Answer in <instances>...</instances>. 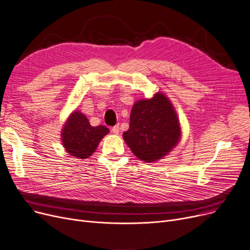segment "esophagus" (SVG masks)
Here are the masks:
<instances>
[{"instance_id": "1", "label": "esophagus", "mask_w": 250, "mask_h": 250, "mask_svg": "<svg viewBox=\"0 0 250 250\" xmlns=\"http://www.w3.org/2000/svg\"><path fill=\"white\" fill-rule=\"evenodd\" d=\"M112 132L114 134H119V132H120V127H119V125H115L113 128H112Z\"/></svg>"}]
</instances>
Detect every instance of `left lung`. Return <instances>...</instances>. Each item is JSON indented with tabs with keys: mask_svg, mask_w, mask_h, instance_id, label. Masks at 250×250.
Returning a JSON list of instances; mask_svg holds the SVG:
<instances>
[{
	"mask_svg": "<svg viewBox=\"0 0 250 250\" xmlns=\"http://www.w3.org/2000/svg\"><path fill=\"white\" fill-rule=\"evenodd\" d=\"M182 128L177 111L164 93L135 102L129 129L123 138L133 154L145 163H156L178 145Z\"/></svg>",
	"mask_w": 250,
	"mask_h": 250,
	"instance_id": "1",
	"label": "left lung"
}]
</instances>
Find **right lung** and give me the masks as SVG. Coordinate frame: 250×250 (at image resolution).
Returning <instances> with one entry per match:
<instances>
[{"instance_id": "1", "label": "right lung", "mask_w": 250, "mask_h": 250, "mask_svg": "<svg viewBox=\"0 0 250 250\" xmlns=\"http://www.w3.org/2000/svg\"><path fill=\"white\" fill-rule=\"evenodd\" d=\"M109 131L103 125L92 126L84 114L75 110L62 129V142L65 151L71 156L80 159L89 158Z\"/></svg>"}]
</instances>
